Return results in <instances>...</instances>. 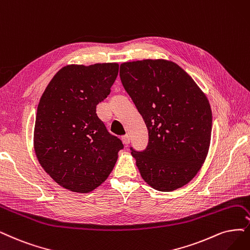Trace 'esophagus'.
<instances>
[{"instance_id": "1", "label": "esophagus", "mask_w": 250, "mask_h": 250, "mask_svg": "<svg viewBox=\"0 0 250 250\" xmlns=\"http://www.w3.org/2000/svg\"><path fill=\"white\" fill-rule=\"evenodd\" d=\"M122 141L125 145H128L130 144V137H128L127 135H125L122 137Z\"/></svg>"}]
</instances>
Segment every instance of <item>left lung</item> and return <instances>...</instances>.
I'll list each match as a JSON object with an SVG mask.
<instances>
[{"label": "left lung", "instance_id": "obj_1", "mask_svg": "<svg viewBox=\"0 0 250 250\" xmlns=\"http://www.w3.org/2000/svg\"><path fill=\"white\" fill-rule=\"evenodd\" d=\"M119 75L148 130L146 149H132L141 177L160 191L184 187L209 150L212 111L206 95L186 71L167 60L123 62Z\"/></svg>", "mask_w": 250, "mask_h": 250}]
</instances>
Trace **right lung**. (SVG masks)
Here are the masks:
<instances>
[{
	"label": "right lung",
	"instance_id": "1",
	"mask_svg": "<svg viewBox=\"0 0 250 250\" xmlns=\"http://www.w3.org/2000/svg\"><path fill=\"white\" fill-rule=\"evenodd\" d=\"M117 62L68 64L50 80L40 99L34 149L41 167L62 188L86 193L99 188L124 145L110 135L96 107L118 75Z\"/></svg>",
	"mask_w": 250,
	"mask_h": 250
}]
</instances>
